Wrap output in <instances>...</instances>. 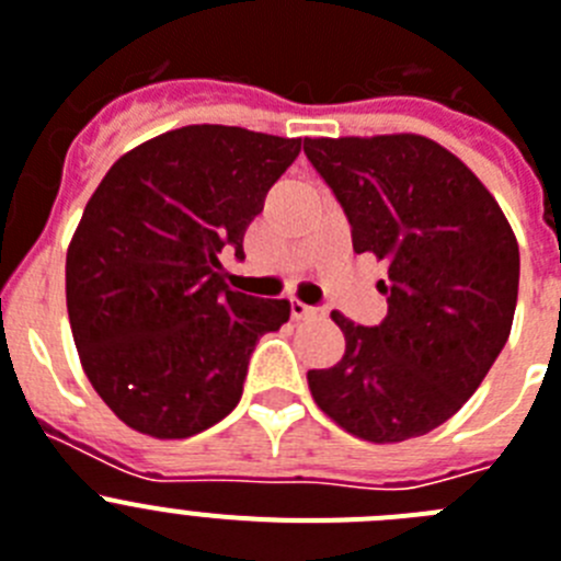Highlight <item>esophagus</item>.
<instances>
[{"label":"esophagus","mask_w":561,"mask_h":561,"mask_svg":"<svg viewBox=\"0 0 561 561\" xmlns=\"http://www.w3.org/2000/svg\"><path fill=\"white\" fill-rule=\"evenodd\" d=\"M290 316L294 319H324V308H310V305L290 299Z\"/></svg>","instance_id":"esophagus-1"}]
</instances>
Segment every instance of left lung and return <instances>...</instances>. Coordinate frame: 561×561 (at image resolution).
Segmentation results:
<instances>
[{"instance_id":"left-lung-1","label":"left lung","mask_w":561,"mask_h":561,"mask_svg":"<svg viewBox=\"0 0 561 561\" xmlns=\"http://www.w3.org/2000/svg\"><path fill=\"white\" fill-rule=\"evenodd\" d=\"M335 194L353 251L387 262L383 321L341 313L344 355L310 369L321 412L369 443H401L449 421L503 353L519 290V248L489 188L421 135L305 138Z\"/></svg>"}]
</instances>
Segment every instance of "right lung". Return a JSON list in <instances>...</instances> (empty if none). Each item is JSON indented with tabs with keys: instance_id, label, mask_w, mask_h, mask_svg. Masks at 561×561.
Instances as JSON below:
<instances>
[{
	"instance_id": "right-lung-1",
	"label": "right lung",
	"mask_w": 561,
	"mask_h": 561,
	"mask_svg": "<svg viewBox=\"0 0 561 561\" xmlns=\"http://www.w3.org/2000/svg\"><path fill=\"white\" fill-rule=\"evenodd\" d=\"M301 152L299 138L197 124L146 140L112 165L67 251V313L106 407L152 437H192L242 398L256 341L285 299L237 294L222 253Z\"/></svg>"
}]
</instances>
